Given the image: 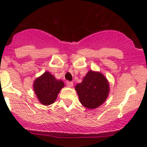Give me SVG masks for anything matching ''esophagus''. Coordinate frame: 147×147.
Segmentation results:
<instances>
[{"label": "esophagus", "mask_w": 147, "mask_h": 147, "mask_svg": "<svg viewBox=\"0 0 147 147\" xmlns=\"http://www.w3.org/2000/svg\"><path fill=\"white\" fill-rule=\"evenodd\" d=\"M73 85H74V84H73V82H71V81H68L67 82V86L69 87H72L73 86Z\"/></svg>", "instance_id": "1"}]
</instances>
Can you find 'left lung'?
I'll return each instance as SVG.
<instances>
[{"label": "left lung", "instance_id": "1", "mask_svg": "<svg viewBox=\"0 0 147 147\" xmlns=\"http://www.w3.org/2000/svg\"><path fill=\"white\" fill-rule=\"evenodd\" d=\"M75 89L81 104L94 109L105 102L109 94V83L101 73L90 70L82 82L76 85Z\"/></svg>", "mask_w": 147, "mask_h": 147}]
</instances>
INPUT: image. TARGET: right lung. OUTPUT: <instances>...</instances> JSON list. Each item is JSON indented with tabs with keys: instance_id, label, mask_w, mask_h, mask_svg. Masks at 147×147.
<instances>
[{
	"instance_id": "right-lung-1",
	"label": "right lung",
	"mask_w": 147,
	"mask_h": 147,
	"mask_svg": "<svg viewBox=\"0 0 147 147\" xmlns=\"http://www.w3.org/2000/svg\"><path fill=\"white\" fill-rule=\"evenodd\" d=\"M65 86L62 80H58L50 72H44L33 82V91L41 104L49 106L55 102L61 89Z\"/></svg>"
}]
</instances>
